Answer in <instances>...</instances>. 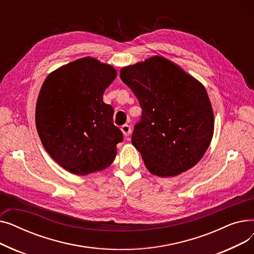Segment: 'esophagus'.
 Here are the masks:
<instances>
[{"label": "esophagus", "mask_w": 254, "mask_h": 254, "mask_svg": "<svg viewBox=\"0 0 254 254\" xmlns=\"http://www.w3.org/2000/svg\"><path fill=\"white\" fill-rule=\"evenodd\" d=\"M122 131L124 132V135H125L126 137L129 136L130 131H131V129H130V127H129L128 125H124V126L122 127Z\"/></svg>", "instance_id": "1"}]
</instances>
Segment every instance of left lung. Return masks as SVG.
<instances>
[{
    "label": "left lung",
    "instance_id": "left-lung-1",
    "mask_svg": "<svg viewBox=\"0 0 254 254\" xmlns=\"http://www.w3.org/2000/svg\"><path fill=\"white\" fill-rule=\"evenodd\" d=\"M120 78L142 108L131 144L151 174L174 177L201 161L214 130V115L204 85L158 56L124 66Z\"/></svg>",
    "mask_w": 254,
    "mask_h": 254
}]
</instances>
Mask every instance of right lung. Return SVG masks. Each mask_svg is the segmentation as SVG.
I'll return each instance as SVG.
<instances>
[{
  "mask_svg": "<svg viewBox=\"0 0 254 254\" xmlns=\"http://www.w3.org/2000/svg\"><path fill=\"white\" fill-rule=\"evenodd\" d=\"M116 76L112 65L86 57L50 73L39 92V137L49 155L72 174L106 169L124 140L113 124L112 106L103 102Z\"/></svg>",
  "mask_w": 254,
  "mask_h": 254,
  "instance_id": "1",
  "label": "right lung"
}]
</instances>
